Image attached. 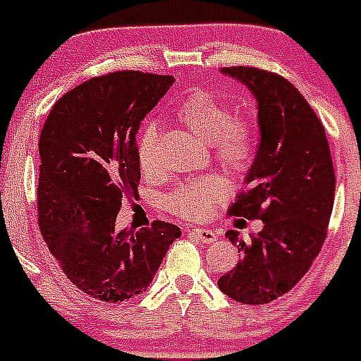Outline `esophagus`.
Here are the masks:
<instances>
[{
    "instance_id": "1",
    "label": "esophagus",
    "mask_w": 361,
    "mask_h": 361,
    "mask_svg": "<svg viewBox=\"0 0 361 361\" xmlns=\"http://www.w3.org/2000/svg\"><path fill=\"white\" fill-rule=\"evenodd\" d=\"M190 235H194L203 244H214V242H217V233L212 230H204V228H194V230H190Z\"/></svg>"
}]
</instances>
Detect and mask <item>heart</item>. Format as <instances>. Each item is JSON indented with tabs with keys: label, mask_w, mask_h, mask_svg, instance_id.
<instances>
[{
	"label": "heart",
	"mask_w": 361,
	"mask_h": 361,
	"mask_svg": "<svg viewBox=\"0 0 361 361\" xmlns=\"http://www.w3.org/2000/svg\"><path fill=\"white\" fill-rule=\"evenodd\" d=\"M173 116L185 130L212 146L215 158L224 167L242 169L251 160L255 147V130L245 117L233 116L230 104L212 94L190 92L173 109ZM158 130L146 124L139 135V160L144 171H151ZM228 181L221 176L197 178L183 183L169 197L171 210L181 217L201 221L208 217L215 204L228 196Z\"/></svg>",
	"instance_id": "1"
}]
</instances>
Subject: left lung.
I'll return each instance as SVG.
<instances>
[{"label":"left lung","mask_w":361,"mask_h":361,"mask_svg":"<svg viewBox=\"0 0 361 361\" xmlns=\"http://www.w3.org/2000/svg\"><path fill=\"white\" fill-rule=\"evenodd\" d=\"M221 74L255 97L260 133L245 190L230 215L262 219L264 228L249 240L228 231L242 258L217 285L235 301L265 305L292 290L321 251L335 200V171L324 126L288 80L244 66L221 67Z\"/></svg>","instance_id":"8db88e82"}]
</instances>
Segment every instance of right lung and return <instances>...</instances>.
<instances>
[{
  "instance_id": "right-lung-1",
  "label": "right lung",
  "mask_w": 361,
  "mask_h": 361,
  "mask_svg": "<svg viewBox=\"0 0 361 361\" xmlns=\"http://www.w3.org/2000/svg\"><path fill=\"white\" fill-rule=\"evenodd\" d=\"M173 83L137 71L92 78L53 104L40 131V231L67 278L99 301L146 292L181 235L161 221L116 228L121 197L135 196L140 180V124Z\"/></svg>"
}]
</instances>
